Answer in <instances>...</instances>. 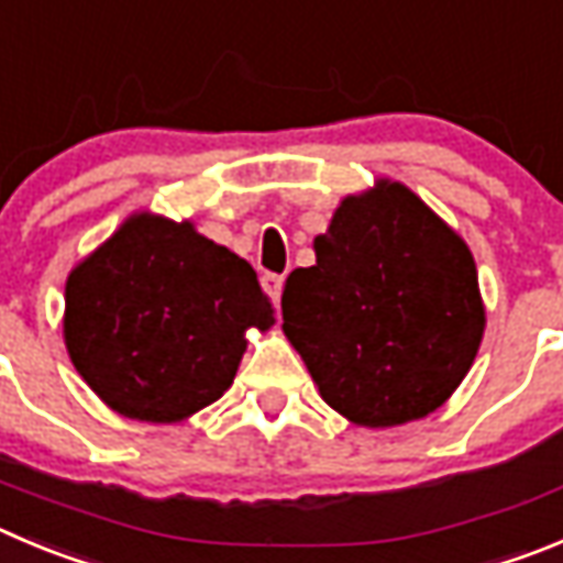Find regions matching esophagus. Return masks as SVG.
<instances>
[{
    "mask_svg": "<svg viewBox=\"0 0 563 563\" xmlns=\"http://www.w3.org/2000/svg\"><path fill=\"white\" fill-rule=\"evenodd\" d=\"M261 286H264V291L269 294L272 302H280V294H283V277L280 275H264L261 277Z\"/></svg>",
    "mask_w": 563,
    "mask_h": 563,
    "instance_id": "obj_1",
    "label": "esophagus"
}]
</instances>
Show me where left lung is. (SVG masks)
Here are the masks:
<instances>
[{
	"label": "left lung",
	"mask_w": 563,
	"mask_h": 563,
	"mask_svg": "<svg viewBox=\"0 0 563 563\" xmlns=\"http://www.w3.org/2000/svg\"><path fill=\"white\" fill-rule=\"evenodd\" d=\"M317 266L283 288V333L322 400L361 428L433 413L472 369L486 330L466 241L408 186L346 194Z\"/></svg>",
	"instance_id": "left-lung-1"
}]
</instances>
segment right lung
<instances>
[{"instance_id": "add662e5", "label": "right lung", "mask_w": 563, "mask_h": 563, "mask_svg": "<svg viewBox=\"0 0 563 563\" xmlns=\"http://www.w3.org/2000/svg\"><path fill=\"white\" fill-rule=\"evenodd\" d=\"M275 324L255 269L191 219L135 210L66 277L68 358L110 411L175 424L217 402Z\"/></svg>"}]
</instances>
